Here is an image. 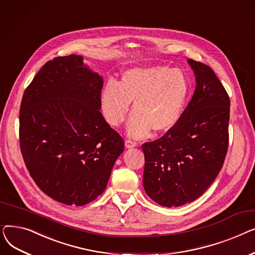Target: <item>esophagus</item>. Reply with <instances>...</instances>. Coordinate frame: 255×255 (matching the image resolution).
Segmentation results:
<instances>
[{"mask_svg":"<svg viewBox=\"0 0 255 255\" xmlns=\"http://www.w3.org/2000/svg\"><path fill=\"white\" fill-rule=\"evenodd\" d=\"M137 145V142L134 141V140H131V139H126L125 141V146L127 149H131V148H134V146Z\"/></svg>","mask_w":255,"mask_h":255,"instance_id":"34e87169","label":"esophagus"}]
</instances>
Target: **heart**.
<instances>
[{
	"instance_id": "heart-1",
	"label": "heart",
	"mask_w": 255,
	"mask_h": 255,
	"mask_svg": "<svg viewBox=\"0 0 255 255\" xmlns=\"http://www.w3.org/2000/svg\"><path fill=\"white\" fill-rule=\"evenodd\" d=\"M189 83L180 69L166 66L133 68L123 73L119 83L110 80L100 93L102 114L112 126L123 123L133 103L127 124L132 137L163 133L176 126L188 97Z\"/></svg>"
}]
</instances>
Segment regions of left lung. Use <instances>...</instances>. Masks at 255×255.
Listing matches in <instances>:
<instances>
[{"mask_svg": "<svg viewBox=\"0 0 255 255\" xmlns=\"http://www.w3.org/2000/svg\"><path fill=\"white\" fill-rule=\"evenodd\" d=\"M188 63L196 80L192 99L175 127L141 145L144 191L167 208L202 195L217 178L229 146V94L209 66Z\"/></svg>", "mask_w": 255, "mask_h": 255, "instance_id": "1", "label": "left lung"}]
</instances>
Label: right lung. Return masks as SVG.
<instances>
[{"instance_id":"1","label":"right lung","mask_w":255,"mask_h":255,"mask_svg":"<svg viewBox=\"0 0 255 255\" xmlns=\"http://www.w3.org/2000/svg\"><path fill=\"white\" fill-rule=\"evenodd\" d=\"M102 77L82 56L45 63L25 89L19 110L24 164L45 194L84 206L106 188L124 140L100 112Z\"/></svg>"}]
</instances>
